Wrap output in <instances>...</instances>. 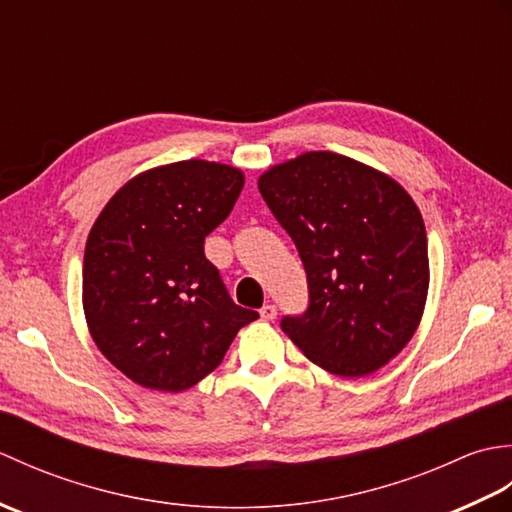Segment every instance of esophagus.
<instances>
[{
	"mask_svg": "<svg viewBox=\"0 0 512 512\" xmlns=\"http://www.w3.org/2000/svg\"><path fill=\"white\" fill-rule=\"evenodd\" d=\"M259 314H262L264 321H273V319H277V306H273V303H266V306L259 310Z\"/></svg>",
	"mask_w": 512,
	"mask_h": 512,
	"instance_id": "obj_1",
	"label": "esophagus"
}]
</instances>
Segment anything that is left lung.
I'll use <instances>...</instances> for the list:
<instances>
[{"label":"left lung","mask_w":512,"mask_h":512,"mask_svg":"<svg viewBox=\"0 0 512 512\" xmlns=\"http://www.w3.org/2000/svg\"><path fill=\"white\" fill-rule=\"evenodd\" d=\"M259 193L295 242L310 308L281 330L314 365L374 374L416 334L429 292L427 231L400 184L334 151H306L264 171Z\"/></svg>","instance_id":"1"}]
</instances>
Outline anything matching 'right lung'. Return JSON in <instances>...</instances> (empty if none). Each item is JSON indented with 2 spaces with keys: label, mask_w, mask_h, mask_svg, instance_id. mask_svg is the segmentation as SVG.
<instances>
[{
  "label": "right lung",
  "mask_w": 512,
  "mask_h": 512,
  "mask_svg": "<svg viewBox=\"0 0 512 512\" xmlns=\"http://www.w3.org/2000/svg\"><path fill=\"white\" fill-rule=\"evenodd\" d=\"M244 189L237 167L180 160L138 173L90 228L83 257L85 323L101 354L136 385L200 383L259 314L228 297L204 257Z\"/></svg>",
  "instance_id": "obj_1"
}]
</instances>
